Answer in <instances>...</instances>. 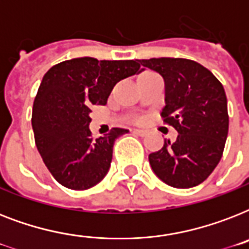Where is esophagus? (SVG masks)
I'll use <instances>...</instances> for the list:
<instances>
[{
    "mask_svg": "<svg viewBox=\"0 0 249 249\" xmlns=\"http://www.w3.org/2000/svg\"><path fill=\"white\" fill-rule=\"evenodd\" d=\"M134 133H137L138 136L143 137L147 134V130H144V129H134Z\"/></svg>",
    "mask_w": 249,
    "mask_h": 249,
    "instance_id": "34e87169",
    "label": "esophagus"
}]
</instances>
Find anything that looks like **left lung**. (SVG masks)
<instances>
[{
	"mask_svg": "<svg viewBox=\"0 0 249 249\" xmlns=\"http://www.w3.org/2000/svg\"><path fill=\"white\" fill-rule=\"evenodd\" d=\"M164 79L161 116L178 132L148 155L154 173L166 185L189 189L207 179L224 152L229 132L228 99L222 84L201 64L182 58L140 60Z\"/></svg>",
	"mask_w": 249,
	"mask_h": 249,
	"instance_id": "1",
	"label": "left lung"
}]
</instances>
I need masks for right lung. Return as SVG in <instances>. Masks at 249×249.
Listing matches in <instances>:
<instances>
[{
  "label": "right lung",
  "instance_id": "obj_1",
  "mask_svg": "<svg viewBox=\"0 0 249 249\" xmlns=\"http://www.w3.org/2000/svg\"><path fill=\"white\" fill-rule=\"evenodd\" d=\"M138 60H98L84 56L53 66L33 102L37 150L53 177L71 190H88L108 173L113 142L129 130L113 128L91 138L93 106L107 105L113 86L141 73Z\"/></svg>",
  "mask_w": 249,
  "mask_h": 249
}]
</instances>
